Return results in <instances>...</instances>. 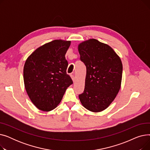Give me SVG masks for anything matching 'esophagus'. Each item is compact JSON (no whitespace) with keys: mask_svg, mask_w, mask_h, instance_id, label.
I'll return each instance as SVG.
<instances>
[{"mask_svg":"<svg viewBox=\"0 0 150 150\" xmlns=\"http://www.w3.org/2000/svg\"><path fill=\"white\" fill-rule=\"evenodd\" d=\"M70 76H71V78H72V80H73V81H74V82L76 81L75 77L74 75H70Z\"/></svg>","mask_w":150,"mask_h":150,"instance_id":"esophagus-1","label":"esophagus"}]
</instances>
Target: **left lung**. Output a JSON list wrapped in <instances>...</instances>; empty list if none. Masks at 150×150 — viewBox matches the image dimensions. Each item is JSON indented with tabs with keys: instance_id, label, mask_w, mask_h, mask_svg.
<instances>
[{
	"instance_id": "1",
	"label": "left lung",
	"mask_w": 150,
	"mask_h": 150,
	"mask_svg": "<svg viewBox=\"0 0 150 150\" xmlns=\"http://www.w3.org/2000/svg\"><path fill=\"white\" fill-rule=\"evenodd\" d=\"M80 59L86 67L84 90L79 95L82 105L93 112L106 109L121 87L123 66L111 47L96 39L79 44Z\"/></svg>"
}]
</instances>
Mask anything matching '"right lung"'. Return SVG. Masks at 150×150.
I'll return each instance as SVG.
<instances>
[{
    "label": "right lung",
    "mask_w": 150,
    "mask_h": 150,
    "mask_svg": "<svg viewBox=\"0 0 150 150\" xmlns=\"http://www.w3.org/2000/svg\"><path fill=\"white\" fill-rule=\"evenodd\" d=\"M70 41L57 39L38 47L27 58L23 81L28 96L39 110L49 112L57 108L73 81L66 70L65 54Z\"/></svg>",
    "instance_id": "right-lung-1"
}]
</instances>
